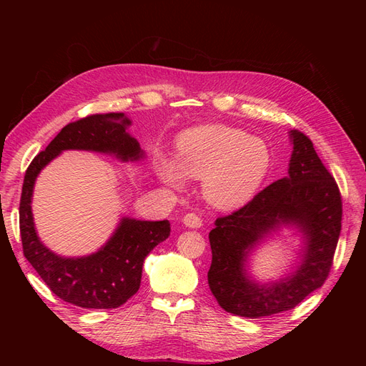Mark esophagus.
I'll return each instance as SVG.
<instances>
[{
    "label": "esophagus",
    "instance_id": "esophagus-1",
    "mask_svg": "<svg viewBox=\"0 0 366 366\" xmlns=\"http://www.w3.org/2000/svg\"><path fill=\"white\" fill-rule=\"evenodd\" d=\"M183 223L187 226V227H192V229H197V227H202L203 224V219L200 218V215L198 214H186L184 218H183Z\"/></svg>",
    "mask_w": 366,
    "mask_h": 366
}]
</instances>
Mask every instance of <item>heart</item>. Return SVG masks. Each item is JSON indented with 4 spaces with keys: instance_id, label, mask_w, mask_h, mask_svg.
I'll return each mask as SVG.
<instances>
[{
    "instance_id": "1",
    "label": "heart",
    "mask_w": 366,
    "mask_h": 366,
    "mask_svg": "<svg viewBox=\"0 0 366 366\" xmlns=\"http://www.w3.org/2000/svg\"><path fill=\"white\" fill-rule=\"evenodd\" d=\"M270 149L261 139L226 125H202L177 137L175 159L162 156L157 175L175 189L186 177L204 180V195L218 209H235L258 191L269 174Z\"/></svg>"
}]
</instances>
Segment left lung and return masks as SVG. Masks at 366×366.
Here are the masks:
<instances>
[{
  "label": "left lung",
  "mask_w": 366,
  "mask_h": 366,
  "mask_svg": "<svg viewBox=\"0 0 366 366\" xmlns=\"http://www.w3.org/2000/svg\"><path fill=\"white\" fill-rule=\"evenodd\" d=\"M289 177L269 184L210 230L207 282L221 308L257 319L295 308L328 278L342 227V197L333 175L302 131H290ZM296 224L307 239L303 264L280 283L259 286L244 269L247 253L270 229Z\"/></svg>",
  "instance_id": "obj_1"
}]
</instances>
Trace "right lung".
Masks as SVG:
<instances>
[{"mask_svg": "<svg viewBox=\"0 0 366 366\" xmlns=\"http://www.w3.org/2000/svg\"><path fill=\"white\" fill-rule=\"evenodd\" d=\"M125 113L92 114L65 125L49 147L31 160L19 200V232L27 261L62 301L82 308H117L136 295L147 254L169 237L171 223L124 218L107 244L90 257L61 258L39 241L31 215L33 184L41 169L65 149L116 154L139 160L143 152L127 132Z\"/></svg>", "mask_w": 366, "mask_h": 366, "instance_id": "add662e5", "label": "right lung"}]
</instances>
